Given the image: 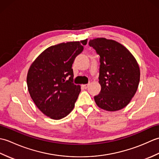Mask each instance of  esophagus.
<instances>
[{
  "label": "esophagus",
  "instance_id": "1",
  "mask_svg": "<svg viewBox=\"0 0 159 159\" xmlns=\"http://www.w3.org/2000/svg\"><path fill=\"white\" fill-rule=\"evenodd\" d=\"M82 87H83V89H86L88 88V87H89V84H86V85H82Z\"/></svg>",
  "mask_w": 159,
  "mask_h": 159
}]
</instances>
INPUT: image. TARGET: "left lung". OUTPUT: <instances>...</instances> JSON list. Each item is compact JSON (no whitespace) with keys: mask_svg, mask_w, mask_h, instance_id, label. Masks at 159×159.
<instances>
[{"mask_svg":"<svg viewBox=\"0 0 159 159\" xmlns=\"http://www.w3.org/2000/svg\"><path fill=\"white\" fill-rule=\"evenodd\" d=\"M89 45L100 56L101 90L94 96L98 107L116 111L126 107L135 94L140 70L135 58L126 47L112 39H90Z\"/></svg>","mask_w":159,"mask_h":159,"instance_id":"1","label":"left lung"}]
</instances>
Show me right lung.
Instances as JSON below:
<instances>
[{
    "mask_svg": "<svg viewBox=\"0 0 159 159\" xmlns=\"http://www.w3.org/2000/svg\"><path fill=\"white\" fill-rule=\"evenodd\" d=\"M87 42V39L50 46L30 67L26 78L30 96L37 107L51 119H62L74 109L80 87L73 83L72 66Z\"/></svg>",
    "mask_w": 159,
    "mask_h": 159,
    "instance_id": "obj_1",
    "label": "right lung"
}]
</instances>
